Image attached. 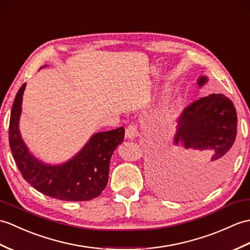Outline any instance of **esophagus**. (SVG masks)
Here are the masks:
<instances>
[{
  "mask_svg": "<svg viewBox=\"0 0 250 250\" xmlns=\"http://www.w3.org/2000/svg\"><path fill=\"white\" fill-rule=\"evenodd\" d=\"M125 136L127 138H135L138 136V131H137V127L135 125H130L129 126L125 129Z\"/></svg>",
  "mask_w": 250,
  "mask_h": 250,
  "instance_id": "34e87169",
  "label": "esophagus"
}]
</instances>
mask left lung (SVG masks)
I'll use <instances>...</instances> for the list:
<instances>
[{"label":"left lung","instance_id":"8db88e82","mask_svg":"<svg viewBox=\"0 0 250 250\" xmlns=\"http://www.w3.org/2000/svg\"><path fill=\"white\" fill-rule=\"evenodd\" d=\"M207 82V77L197 80L199 87ZM176 127L173 145L182 147L183 152L193 153L204 160L197 176L200 182L196 183L197 187L199 189L202 187H212L225 176L233 159L237 131L233 103L222 94L202 97L183 109L177 119ZM153 171L167 189L183 191L188 187L184 177L185 170L169 160L156 162Z\"/></svg>","mask_w":250,"mask_h":250}]
</instances>
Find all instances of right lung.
Returning a JSON list of instances; mask_svg holds the SVG:
<instances>
[{
  "instance_id": "obj_1",
  "label": "right lung",
  "mask_w": 250,
  "mask_h": 250,
  "mask_svg": "<svg viewBox=\"0 0 250 250\" xmlns=\"http://www.w3.org/2000/svg\"><path fill=\"white\" fill-rule=\"evenodd\" d=\"M45 67V66H43ZM25 83L17 92L9 120V147L22 177L43 195L65 201H87L96 198L108 181L109 162L124 142V126L92 135L73 158L51 165L30 152L20 134L19 120Z\"/></svg>"
}]
</instances>
